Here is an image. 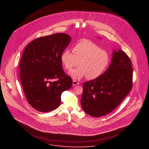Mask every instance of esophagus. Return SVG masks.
I'll list each match as a JSON object with an SVG mask.
<instances>
[{
  "instance_id": "esophagus-1",
  "label": "esophagus",
  "mask_w": 149,
  "mask_h": 149,
  "mask_svg": "<svg viewBox=\"0 0 149 149\" xmlns=\"http://www.w3.org/2000/svg\"><path fill=\"white\" fill-rule=\"evenodd\" d=\"M78 84H79V83L78 81H76V80H73V83H72L73 86H75V85H78Z\"/></svg>"
}]
</instances>
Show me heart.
<instances>
[{"label":"heart","mask_w":149,"mask_h":149,"mask_svg":"<svg viewBox=\"0 0 149 149\" xmlns=\"http://www.w3.org/2000/svg\"><path fill=\"white\" fill-rule=\"evenodd\" d=\"M61 61L66 70H70L79 61V66L70 70L69 74L76 80L86 76L90 80L101 76L110 62L109 54L89 41H83L73 47V53L68 49L61 55Z\"/></svg>","instance_id":"obj_1"}]
</instances>
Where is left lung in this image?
I'll use <instances>...</instances> for the list:
<instances>
[{
  "label": "left lung",
  "instance_id": "1",
  "mask_svg": "<svg viewBox=\"0 0 149 149\" xmlns=\"http://www.w3.org/2000/svg\"><path fill=\"white\" fill-rule=\"evenodd\" d=\"M132 72L126 53L113 49L111 63L105 72L83 83L81 98L83 110L93 117L104 116L114 110L132 89Z\"/></svg>",
  "mask_w": 149,
  "mask_h": 149
}]
</instances>
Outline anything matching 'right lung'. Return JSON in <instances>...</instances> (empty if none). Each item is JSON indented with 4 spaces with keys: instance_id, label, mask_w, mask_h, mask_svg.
I'll return each mask as SVG.
<instances>
[{
    "instance_id": "add662e5",
    "label": "right lung",
    "mask_w": 149,
    "mask_h": 149,
    "mask_svg": "<svg viewBox=\"0 0 149 149\" xmlns=\"http://www.w3.org/2000/svg\"><path fill=\"white\" fill-rule=\"evenodd\" d=\"M71 40L65 33L38 38L23 53L19 64L22 88L30 105L38 111L50 112L58 107L62 93L72 85L61 61Z\"/></svg>"
}]
</instances>
